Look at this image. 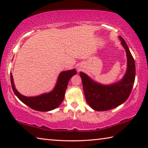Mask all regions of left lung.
I'll use <instances>...</instances> for the list:
<instances>
[{"instance_id":"8db88e82","label":"left lung","mask_w":148,"mask_h":148,"mask_svg":"<svg viewBox=\"0 0 148 148\" xmlns=\"http://www.w3.org/2000/svg\"><path fill=\"white\" fill-rule=\"evenodd\" d=\"M127 56V71L119 81L105 85L95 81L84 72H80L86 99L89 106L96 111H106L115 108L129 98L135 79V62L129 47L121 36H119Z\"/></svg>"}]
</instances>
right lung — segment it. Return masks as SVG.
I'll return each mask as SVG.
<instances>
[{
	"label": "right lung",
	"instance_id": "right-lung-1",
	"mask_svg": "<svg viewBox=\"0 0 148 148\" xmlns=\"http://www.w3.org/2000/svg\"><path fill=\"white\" fill-rule=\"evenodd\" d=\"M76 73L75 69L62 71L57 77L56 84L53 90L38 96L26 97L19 93L15 87L12 72L10 73L11 85L15 95L23 103L36 111L48 112L57 108L62 103L69 80Z\"/></svg>",
	"mask_w": 148,
	"mask_h": 148
}]
</instances>
